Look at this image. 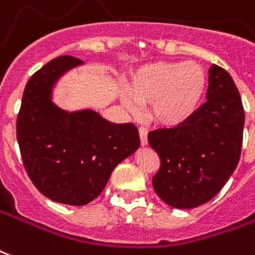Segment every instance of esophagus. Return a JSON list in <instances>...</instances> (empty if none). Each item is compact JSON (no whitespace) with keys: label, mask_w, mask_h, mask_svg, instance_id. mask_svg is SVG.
Segmentation results:
<instances>
[{"label":"esophagus","mask_w":255,"mask_h":255,"mask_svg":"<svg viewBox=\"0 0 255 255\" xmlns=\"http://www.w3.org/2000/svg\"><path fill=\"white\" fill-rule=\"evenodd\" d=\"M139 136H140V143L142 146L147 144V129L144 127H139Z\"/></svg>","instance_id":"esophagus-1"}]
</instances>
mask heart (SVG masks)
<instances>
[{
  "instance_id": "heart-1",
  "label": "heart",
  "mask_w": 255,
  "mask_h": 255,
  "mask_svg": "<svg viewBox=\"0 0 255 255\" xmlns=\"http://www.w3.org/2000/svg\"><path fill=\"white\" fill-rule=\"evenodd\" d=\"M208 88V75L197 62H155L135 71L123 101L129 109L150 104L152 122L177 127L199 112Z\"/></svg>"
}]
</instances>
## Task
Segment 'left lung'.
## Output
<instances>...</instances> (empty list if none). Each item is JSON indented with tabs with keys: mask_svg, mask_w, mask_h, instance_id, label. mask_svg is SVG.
Masks as SVG:
<instances>
[{
	"mask_svg": "<svg viewBox=\"0 0 255 255\" xmlns=\"http://www.w3.org/2000/svg\"><path fill=\"white\" fill-rule=\"evenodd\" d=\"M207 101L188 122L148 132L161 166L152 177L155 193L174 208H195L214 199L241 158L245 126L242 100L231 75L209 69Z\"/></svg>",
	"mask_w": 255,
	"mask_h": 255,
	"instance_id": "1",
	"label": "left lung"
}]
</instances>
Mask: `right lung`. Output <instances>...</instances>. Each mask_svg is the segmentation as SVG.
Returning a JSON list of instances; mask_svg holds the SVG:
<instances>
[{"mask_svg": "<svg viewBox=\"0 0 255 255\" xmlns=\"http://www.w3.org/2000/svg\"><path fill=\"white\" fill-rule=\"evenodd\" d=\"M84 62L58 56L27 82L17 116L24 167L37 190L52 201L85 205L101 193L113 169L140 146L132 123L115 124L84 109L67 112L52 103V88Z\"/></svg>", "mask_w": 255, "mask_h": 255, "instance_id": "right-lung-1", "label": "right lung"}]
</instances>
